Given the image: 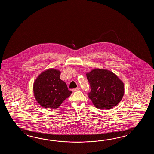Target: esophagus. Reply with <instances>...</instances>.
<instances>
[{"mask_svg":"<svg viewBox=\"0 0 154 154\" xmlns=\"http://www.w3.org/2000/svg\"><path fill=\"white\" fill-rule=\"evenodd\" d=\"M79 90V88H73V89H72V92L77 91H78Z\"/></svg>","mask_w":154,"mask_h":154,"instance_id":"esophagus-1","label":"esophagus"}]
</instances>
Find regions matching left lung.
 Wrapping results in <instances>:
<instances>
[{"label":"left lung","instance_id":"1","mask_svg":"<svg viewBox=\"0 0 154 154\" xmlns=\"http://www.w3.org/2000/svg\"><path fill=\"white\" fill-rule=\"evenodd\" d=\"M91 91L88 98L96 108L108 109L121 101L124 95L123 82L113 72L107 70L95 69L86 74Z\"/></svg>","mask_w":154,"mask_h":154}]
</instances>
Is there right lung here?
Returning a JSON list of instances; mask_svg holds the SVG:
<instances>
[{
  "instance_id": "obj_1",
  "label": "right lung",
  "mask_w": 154,
  "mask_h": 154,
  "mask_svg": "<svg viewBox=\"0 0 154 154\" xmlns=\"http://www.w3.org/2000/svg\"><path fill=\"white\" fill-rule=\"evenodd\" d=\"M60 72L56 69H48L42 72L33 84L36 101L45 108H58L72 93L66 82L60 79Z\"/></svg>"
}]
</instances>
